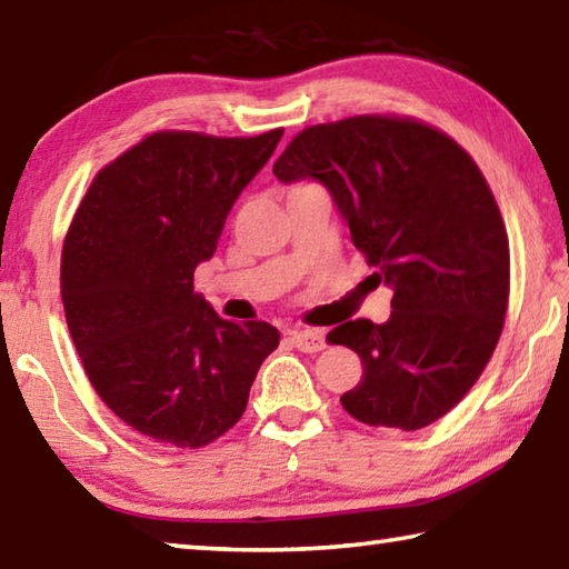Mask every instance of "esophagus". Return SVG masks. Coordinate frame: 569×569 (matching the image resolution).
I'll use <instances>...</instances> for the list:
<instances>
[{
  "label": "esophagus",
  "mask_w": 569,
  "mask_h": 569,
  "mask_svg": "<svg viewBox=\"0 0 569 569\" xmlns=\"http://www.w3.org/2000/svg\"><path fill=\"white\" fill-rule=\"evenodd\" d=\"M291 341L298 351L316 353L326 346V336L321 329H296L291 331Z\"/></svg>",
  "instance_id": "34e87169"
}]
</instances>
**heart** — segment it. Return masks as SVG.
Returning <instances> with one entry per match:
<instances>
[{"label":"heart","instance_id":"b5f03b06","mask_svg":"<svg viewBox=\"0 0 569 569\" xmlns=\"http://www.w3.org/2000/svg\"><path fill=\"white\" fill-rule=\"evenodd\" d=\"M303 188H308V186H303Z\"/></svg>","mask_w":569,"mask_h":569}]
</instances>
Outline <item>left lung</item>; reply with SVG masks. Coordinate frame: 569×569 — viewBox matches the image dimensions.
I'll return each mask as SVG.
<instances>
[{"mask_svg":"<svg viewBox=\"0 0 569 569\" xmlns=\"http://www.w3.org/2000/svg\"><path fill=\"white\" fill-rule=\"evenodd\" d=\"M273 176L319 180L393 291L389 321L326 336L363 363L343 409L403 431L445 417L492 359L509 298L507 230L475 160L429 124L361 114L296 134Z\"/></svg>","mask_w":569,"mask_h":569,"instance_id":"left-lung-1","label":"left lung"}]
</instances>
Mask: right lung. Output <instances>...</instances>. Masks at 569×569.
Instances as JSON below:
<instances>
[{"label":"right lung","instance_id":"obj_1","mask_svg":"<svg viewBox=\"0 0 569 569\" xmlns=\"http://www.w3.org/2000/svg\"><path fill=\"white\" fill-rule=\"evenodd\" d=\"M283 138L156 132L94 176L67 230V326L100 399L140 435L206 447L243 417L281 333L192 291L226 218Z\"/></svg>","mask_w":569,"mask_h":569}]
</instances>
